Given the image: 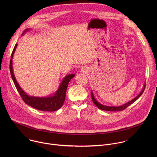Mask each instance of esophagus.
<instances>
[{
  "mask_svg": "<svg viewBox=\"0 0 157 157\" xmlns=\"http://www.w3.org/2000/svg\"><path fill=\"white\" fill-rule=\"evenodd\" d=\"M82 71L84 72V71H85V69H84V68H82Z\"/></svg>",
  "mask_w": 157,
  "mask_h": 157,
  "instance_id": "34e87169",
  "label": "esophagus"
}]
</instances>
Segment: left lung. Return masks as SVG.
Wrapping results in <instances>:
<instances>
[{"instance_id": "8db88e82", "label": "left lung", "mask_w": 157, "mask_h": 157, "mask_svg": "<svg viewBox=\"0 0 157 157\" xmlns=\"http://www.w3.org/2000/svg\"><path fill=\"white\" fill-rule=\"evenodd\" d=\"M145 84L144 85V87H143V89H142V91L140 93V94L137 96H136L135 98H133V99H132L129 102H127V103H125V104H123V105H122L121 106H108V105H105L100 104L95 99L93 91H91V98H92V100H93V102L94 103V104L99 109H100L101 110H107V111H121V110H124L128 106H129L130 104H132V103H133L136 101H137L141 96V95L143 94V93H144V91L145 90Z\"/></svg>"}]
</instances>
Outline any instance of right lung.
<instances>
[{
	"label": "right lung",
	"mask_w": 157,
	"mask_h": 157,
	"mask_svg": "<svg viewBox=\"0 0 157 157\" xmlns=\"http://www.w3.org/2000/svg\"><path fill=\"white\" fill-rule=\"evenodd\" d=\"M29 30V29H26L24 32V33H22V35L25 34V33H26ZM17 47V44H16L15 45L11 55V59L10 62V74H11L12 80L22 99H23V101L29 105L41 111L53 112V111H56L59 109H60L63 105V103L64 102V99L66 98V89H67V87H68V84L71 81V79L75 77V75L71 74L65 76L63 79L62 81L61 82L58 90L52 96H49L44 97V98L29 96L27 93L24 92L23 89L20 87L19 84L17 82L15 79V77L13 71L12 59H13V54L15 52Z\"/></svg>",
	"instance_id": "add662e5"
}]
</instances>
